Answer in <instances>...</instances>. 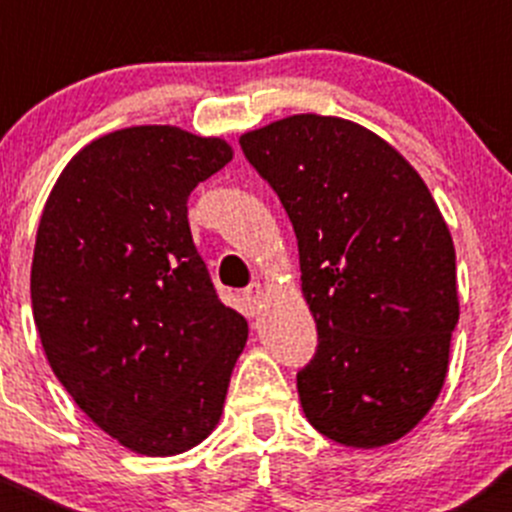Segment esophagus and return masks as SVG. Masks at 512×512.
<instances>
[{"instance_id": "esophagus-1", "label": "esophagus", "mask_w": 512, "mask_h": 512, "mask_svg": "<svg viewBox=\"0 0 512 512\" xmlns=\"http://www.w3.org/2000/svg\"><path fill=\"white\" fill-rule=\"evenodd\" d=\"M242 299H245L250 314H255L257 309H260V302H262V285H260V282H255V285L247 287L245 292H242Z\"/></svg>"}]
</instances>
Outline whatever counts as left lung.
<instances>
[{
	"label": "left lung",
	"mask_w": 512,
	"mask_h": 512,
	"mask_svg": "<svg viewBox=\"0 0 512 512\" xmlns=\"http://www.w3.org/2000/svg\"><path fill=\"white\" fill-rule=\"evenodd\" d=\"M297 235L317 352L297 371L309 423L354 448L428 414L458 324L456 250L421 175L376 133L302 113L240 138Z\"/></svg>",
	"instance_id": "1"
}]
</instances>
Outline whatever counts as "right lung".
<instances>
[{
    "label": "right lung",
    "instance_id": "obj_1",
    "mask_svg": "<svg viewBox=\"0 0 512 512\" xmlns=\"http://www.w3.org/2000/svg\"><path fill=\"white\" fill-rule=\"evenodd\" d=\"M230 160L220 138L123 128L71 158L41 213L32 307L46 359L79 409L143 456L213 431L247 342L188 225L193 188Z\"/></svg>",
    "mask_w": 512,
    "mask_h": 512
}]
</instances>
